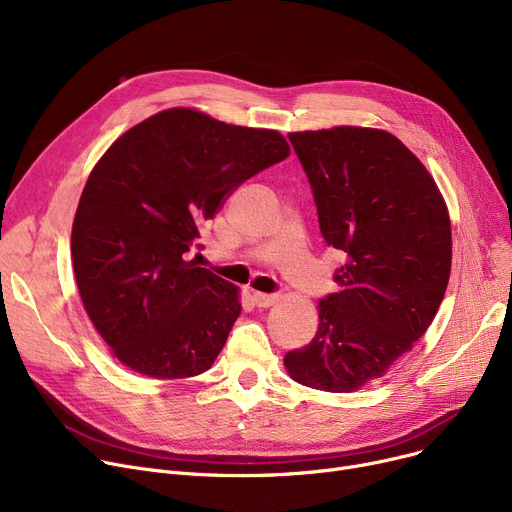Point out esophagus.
<instances>
[{
	"mask_svg": "<svg viewBox=\"0 0 512 512\" xmlns=\"http://www.w3.org/2000/svg\"><path fill=\"white\" fill-rule=\"evenodd\" d=\"M253 301H255V305H257L259 309H267V307H272V305L278 301V297H276V294L253 292Z\"/></svg>",
	"mask_w": 512,
	"mask_h": 512,
	"instance_id": "esophagus-1",
	"label": "esophagus"
}]
</instances>
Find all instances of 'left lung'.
Wrapping results in <instances>:
<instances>
[{
    "mask_svg": "<svg viewBox=\"0 0 512 512\" xmlns=\"http://www.w3.org/2000/svg\"><path fill=\"white\" fill-rule=\"evenodd\" d=\"M319 230L342 251L338 290L317 305L315 338L284 357L294 382L355 392L409 353L450 278L452 232L432 174L394 134L334 126L290 132Z\"/></svg>",
    "mask_w": 512,
    "mask_h": 512,
    "instance_id": "1",
    "label": "left lung"
}]
</instances>
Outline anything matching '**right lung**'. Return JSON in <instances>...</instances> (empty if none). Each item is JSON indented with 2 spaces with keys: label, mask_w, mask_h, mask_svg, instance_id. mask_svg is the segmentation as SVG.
I'll use <instances>...</instances> for the list:
<instances>
[{
  "label": "right lung",
  "mask_w": 512,
  "mask_h": 512,
  "mask_svg": "<svg viewBox=\"0 0 512 512\" xmlns=\"http://www.w3.org/2000/svg\"><path fill=\"white\" fill-rule=\"evenodd\" d=\"M290 155L278 130L170 107L95 164L72 224L85 311L112 355L155 380L207 371L240 315L238 286L188 261L236 188Z\"/></svg>",
  "instance_id": "1"
}]
</instances>
